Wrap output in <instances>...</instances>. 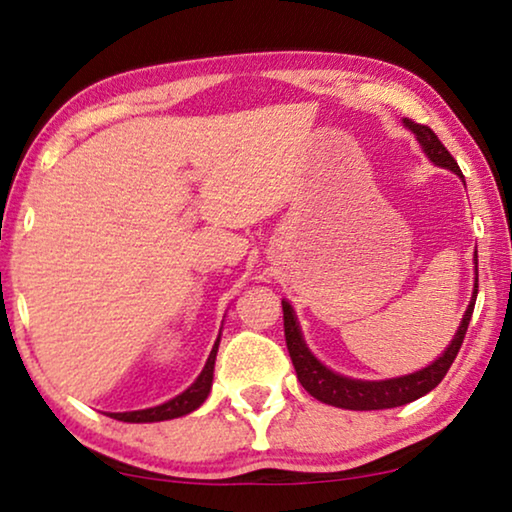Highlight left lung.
<instances>
[{
    "label": "left lung",
    "instance_id": "obj_1",
    "mask_svg": "<svg viewBox=\"0 0 512 512\" xmlns=\"http://www.w3.org/2000/svg\"><path fill=\"white\" fill-rule=\"evenodd\" d=\"M404 124L409 126V131H414L416 140L421 142L423 151L434 165L446 167V170H453L455 174H460L462 177L460 167H457V160L451 156V151L441 144L437 133H434L430 126L416 124V121H411V119H404ZM476 296H478V255H476L474 296H471L469 308H467V312H464L460 329H457L451 345L446 347V352L441 354L432 365H427V368L414 372V375H404V377L384 379V381L349 379V377H342V375H338V372H333L326 368V365L319 363L317 358L312 356L310 349L305 347L292 305H289L287 301H282L285 340H287L289 356H292L296 377H299L301 386L312 395V398H317L319 402L333 404V407H340V409H354V411L391 409V407H402V404L423 398L425 393H430L432 388H437L441 384V379L446 377V372L453 365L457 352H460L462 340H464V335H467L469 322H471V312H474Z\"/></svg>",
    "mask_w": 512,
    "mask_h": 512
}]
</instances>
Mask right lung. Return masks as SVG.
<instances>
[{"instance_id":"add662e5","label":"right lung","mask_w":512,"mask_h":512,"mask_svg":"<svg viewBox=\"0 0 512 512\" xmlns=\"http://www.w3.org/2000/svg\"><path fill=\"white\" fill-rule=\"evenodd\" d=\"M218 342H220V335L207 358V365H204V370L200 372V377H197L181 395H177V398H172L170 402H163V404H158V407H151V409L110 414V418H117V421H124V423H156V421H170V418H179V416L190 414V411H195L211 393L213 365H216Z\"/></svg>"}]
</instances>
